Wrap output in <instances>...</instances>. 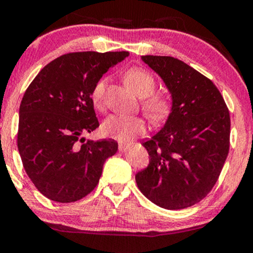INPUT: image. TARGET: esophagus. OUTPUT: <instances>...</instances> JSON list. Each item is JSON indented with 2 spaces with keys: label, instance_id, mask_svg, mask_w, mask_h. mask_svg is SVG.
<instances>
[{
  "label": "esophagus",
  "instance_id": "34e87169",
  "mask_svg": "<svg viewBox=\"0 0 253 253\" xmlns=\"http://www.w3.org/2000/svg\"><path fill=\"white\" fill-rule=\"evenodd\" d=\"M128 149H129V145L124 144V143L119 144V151H121V152H125V151H127Z\"/></svg>",
  "mask_w": 253,
  "mask_h": 253
}]
</instances>
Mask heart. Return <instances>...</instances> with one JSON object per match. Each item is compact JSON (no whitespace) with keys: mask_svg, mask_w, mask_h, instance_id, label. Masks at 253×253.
Returning a JSON list of instances; mask_svg holds the SVG:
<instances>
[{"mask_svg":"<svg viewBox=\"0 0 253 253\" xmlns=\"http://www.w3.org/2000/svg\"><path fill=\"white\" fill-rule=\"evenodd\" d=\"M126 82L139 97H146L141 103V108L152 123H162L169 117L172 102L168 95L155 94L157 82L152 74L141 68H133L126 72ZM107 80L101 78L91 91V100L95 107L102 108L104 102ZM146 130V123L140 117L127 115H110L102 124V132L106 135L121 141H129Z\"/></svg>","mask_w":253,"mask_h":253,"instance_id":"obj_1","label":"heart"}]
</instances>
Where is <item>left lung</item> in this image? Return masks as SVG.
<instances>
[{
	"mask_svg": "<svg viewBox=\"0 0 253 253\" xmlns=\"http://www.w3.org/2000/svg\"><path fill=\"white\" fill-rule=\"evenodd\" d=\"M172 96L164 127L143 145L150 156L136 185L165 210H183L205 199L219 179L229 151L231 118L210 78L182 60L143 56Z\"/></svg>",
	"mask_w": 253,
	"mask_h": 253,
	"instance_id": "1",
	"label": "left lung"
}]
</instances>
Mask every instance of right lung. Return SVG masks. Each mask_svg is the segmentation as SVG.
<instances>
[{
	"label": "right lung",
	"mask_w": 253,
	"mask_h": 253,
	"mask_svg": "<svg viewBox=\"0 0 253 253\" xmlns=\"http://www.w3.org/2000/svg\"><path fill=\"white\" fill-rule=\"evenodd\" d=\"M128 52H71L48 63L26 90L19 110L17 149L25 171L43 196L69 203L91 193L113 139H84L100 126L91 91Z\"/></svg>",
	"instance_id": "right-lung-1"
}]
</instances>
